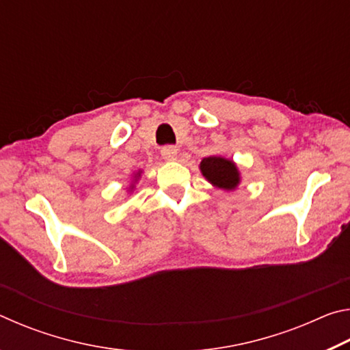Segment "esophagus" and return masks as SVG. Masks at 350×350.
Listing matches in <instances>:
<instances>
[{
	"instance_id": "obj_1",
	"label": "esophagus",
	"mask_w": 350,
	"mask_h": 350,
	"mask_svg": "<svg viewBox=\"0 0 350 350\" xmlns=\"http://www.w3.org/2000/svg\"><path fill=\"white\" fill-rule=\"evenodd\" d=\"M162 157L167 159V161H174L177 157V148L173 145H167L162 148Z\"/></svg>"
}]
</instances>
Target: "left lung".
Listing matches in <instances>:
<instances>
[{
    "label": "left lung",
    "instance_id": "8db88e82",
    "mask_svg": "<svg viewBox=\"0 0 350 350\" xmlns=\"http://www.w3.org/2000/svg\"><path fill=\"white\" fill-rule=\"evenodd\" d=\"M199 168L206 180L217 188L227 189V191H232L241 182V174L236 163L225 157H205L200 162Z\"/></svg>",
    "mask_w": 350,
    "mask_h": 350
}]
</instances>
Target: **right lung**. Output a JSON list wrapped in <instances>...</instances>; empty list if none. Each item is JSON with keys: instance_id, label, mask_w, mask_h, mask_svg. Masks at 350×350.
Returning <instances> with one entry per match:
<instances>
[{"instance_id": "obj_1", "label": "right lung", "mask_w": 350, "mask_h": 350, "mask_svg": "<svg viewBox=\"0 0 350 350\" xmlns=\"http://www.w3.org/2000/svg\"><path fill=\"white\" fill-rule=\"evenodd\" d=\"M139 176H140V173H137V177H139Z\"/></svg>"}]
</instances>
